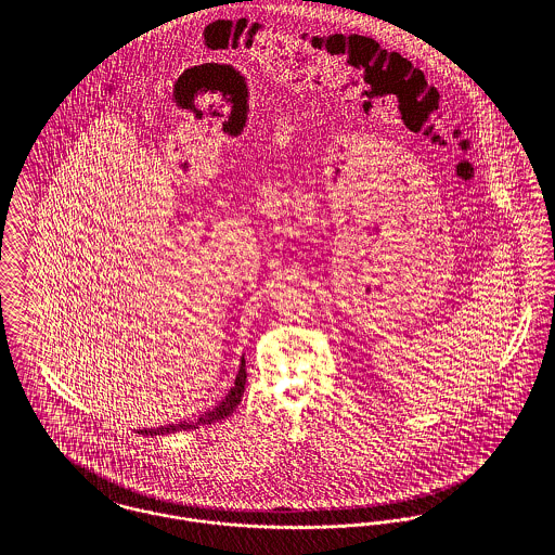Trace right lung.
Wrapping results in <instances>:
<instances>
[{
	"mask_svg": "<svg viewBox=\"0 0 555 555\" xmlns=\"http://www.w3.org/2000/svg\"><path fill=\"white\" fill-rule=\"evenodd\" d=\"M245 357H241V363H238L237 378H235V385L231 387V391L227 393V397L214 405L211 410H207L205 414H201L198 418H190V421H181V423H168V425H162L156 429H139L137 434L141 436H164V434H175V431H188V429H198L203 425H211V423H218L222 418H227L241 401L243 391H245Z\"/></svg>",
	"mask_w": 555,
	"mask_h": 555,
	"instance_id": "1",
	"label": "right lung"
}]
</instances>
